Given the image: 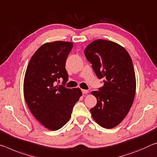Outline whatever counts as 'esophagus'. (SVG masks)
I'll return each instance as SVG.
<instances>
[{
    "label": "esophagus",
    "instance_id": "34e87169",
    "mask_svg": "<svg viewBox=\"0 0 157 157\" xmlns=\"http://www.w3.org/2000/svg\"><path fill=\"white\" fill-rule=\"evenodd\" d=\"M82 91L83 94H88V92H89V91L86 90V89H82Z\"/></svg>",
    "mask_w": 157,
    "mask_h": 157
}]
</instances>
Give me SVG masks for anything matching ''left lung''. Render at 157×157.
I'll return each mask as SVG.
<instances>
[{
    "mask_svg": "<svg viewBox=\"0 0 157 157\" xmlns=\"http://www.w3.org/2000/svg\"><path fill=\"white\" fill-rule=\"evenodd\" d=\"M103 86L92 91L97 104L90 112L97 124L105 128L119 125L127 115L136 94V81L133 62L128 52L113 41L96 40L84 49Z\"/></svg>",
    "mask_w": 157,
    "mask_h": 157,
    "instance_id": "1",
    "label": "left lung"
}]
</instances>
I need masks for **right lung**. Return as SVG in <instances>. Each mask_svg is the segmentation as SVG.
Wrapping results in <instances>:
<instances>
[{
    "label": "right lung",
    "instance_id": "right-lung-1",
    "mask_svg": "<svg viewBox=\"0 0 157 157\" xmlns=\"http://www.w3.org/2000/svg\"><path fill=\"white\" fill-rule=\"evenodd\" d=\"M73 46L71 42L44 43L32 56L25 73V101L37 120L52 131L68 122L82 94L79 88L56 85L61 79L63 84L68 80L66 61Z\"/></svg>",
    "mask_w": 157,
    "mask_h": 157
}]
</instances>
